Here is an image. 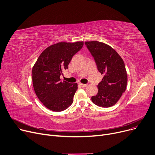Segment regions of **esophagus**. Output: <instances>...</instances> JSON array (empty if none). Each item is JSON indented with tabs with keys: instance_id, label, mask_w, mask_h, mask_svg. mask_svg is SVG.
Listing matches in <instances>:
<instances>
[{
	"instance_id": "34e87169",
	"label": "esophagus",
	"mask_w": 155,
	"mask_h": 155,
	"mask_svg": "<svg viewBox=\"0 0 155 155\" xmlns=\"http://www.w3.org/2000/svg\"><path fill=\"white\" fill-rule=\"evenodd\" d=\"M79 85L82 87H86L87 86V84H79Z\"/></svg>"
}]
</instances>
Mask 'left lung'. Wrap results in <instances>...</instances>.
<instances>
[{"label":"left lung","instance_id":"8db88e82","mask_svg":"<svg viewBox=\"0 0 155 155\" xmlns=\"http://www.w3.org/2000/svg\"><path fill=\"white\" fill-rule=\"evenodd\" d=\"M85 45L94 57L97 69L104 77L97 85L98 93L92 101L102 107H109L117 103L126 91L127 75L123 60L110 46L92 41Z\"/></svg>","mask_w":155,"mask_h":155}]
</instances>
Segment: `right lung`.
<instances>
[{
	"instance_id": "obj_1",
	"label": "right lung",
	"mask_w": 155,
	"mask_h": 155,
	"mask_svg": "<svg viewBox=\"0 0 155 155\" xmlns=\"http://www.w3.org/2000/svg\"><path fill=\"white\" fill-rule=\"evenodd\" d=\"M83 45V41L58 43L48 47L38 57L32 70V84L38 98L48 109L60 112L72 104L77 84L61 82L60 77Z\"/></svg>"
}]
</instances>
